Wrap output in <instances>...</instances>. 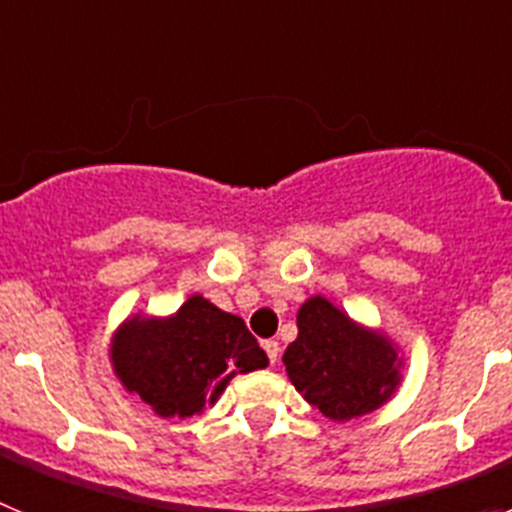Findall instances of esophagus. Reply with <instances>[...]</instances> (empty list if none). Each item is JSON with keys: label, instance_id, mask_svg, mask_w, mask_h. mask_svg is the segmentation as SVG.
Returning <instances> with one entry per match:
<instances>
[{"label": "esophagus", "instance_id": "esophagus-1", "mask_svg": "<svg viewBox=\"0 0 512 512\" xmlns=\"http://www.w3.org/2000/svg\"><path fill=\"white\" fill-rule=\"evenodd\" d=\"M264 351H266V356H269L271 364H277V359H279V343L277 341H264Z\"/></svg>", "mask_w": 512, "mask_h": 512}]
</instances>
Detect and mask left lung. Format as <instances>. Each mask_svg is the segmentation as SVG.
<instances>
[{
	"label": "left lung",
	"mask_w": 512,
	"mask_h": 512,
	"mask_svg": "<svg viewBox=\"0 0 512 512\" xmlns=\"http://www.w3.org/2000/svg\"><path fill=\"white\" fill-rule=\"evenodd\" d=\"M282 361L297 392L330 420L382 408L402 379L395 343L354 323L320 295L297 312V338Z\"/></svg>",
	"instance_id": "obj_1"
}]
</instances>
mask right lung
<instances>
[{"label": "right lung", "instance_id": "obj_1", "mask_svg": "<svg viewBox=\"0 0 512 512\" xmlns=\"http://www.w3.org/2000/svg\"><path fill=\"white\" fill-rule=\"evenodd\" d=\"M117 379L161 418H192L215 405L235 374L269 364L238 315L192 295L169 318L135 315L110 346Z\"/></svg>", "mask_w": 512, "mask_h": 512}]
</instances>
